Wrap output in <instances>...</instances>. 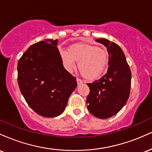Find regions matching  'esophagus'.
I'll return each mask as SVG.
<instances>
[{"mask_svg": "<svg viewBox=\"0 0 152 152\" xmlns=\"http://www.w3.org/2000/svg\"><path fill=\"white\" fill-rule=\"evenodd\" d=\"M76 82H77L78 85H80L81 84V83H83V81H82L81 79H79V78H76Z\"/></svg>", "mask_w": 152, "mask_h": 152, "instance_id": "34e87169", "label": "esophagus"}]
</instances>
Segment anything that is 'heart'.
I'll return each instance as SVG.
<instances>
[{"label":"heart","instance_id":"heart-1","mask_svg":"<svg viewBox=\"0 0 152 152\" xmlns=\"http://www.w3.org/2000/svg\"><path fill=\"white\" fill-rule=\"evenodd\" d=\"M60 57L66 71L73 72L76 68V63H78L82 76L91 81L100 77L108 64L106 50L90 44L78 43L69 47L68 51L61 50Z\"/></svg>","mask_w":152,"mask_h":152}]
</instances>
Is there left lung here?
Listing matches in <instances>:
<instances>
[{"label":"left lung","mask_w":152,"mask_h":152,"mask_svg":"<svg viewBox=\"0 0 152 152\" xmlns=\"http://www.w3.org/2000/svg\"><path fill=\"white\" fill-rule=\"evenodd\" d=\"M107 48V73L100 79L87 83L90 93L87 108L92 115L105 119L116 114L125 105L130 94L132 74L123 50L105 38L96 40Z\"/></svg>","instance_id":"1"}]
</instances>
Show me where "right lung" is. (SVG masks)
Returning a JSON list of instances; mask_svg holds the SVG:
<instances>
[{
  "instance_id": "add662e5",
  "label": "right lung",
  "mask_w": 152,
  "mask_h": 152,
  "mask_svg": "<svg viewBox=\"0 0 152 152\" xmlns=\"http://www.w3.org/2000/svg\"><path fill=\"white\" fill-rule=\"evenodd\" d=\"M58 42L46 39L31 45L18 63L23 96L35 112L44 117L61 114L77 86L76 78L63 66Z\"/></svg>"
}]
</instances>
